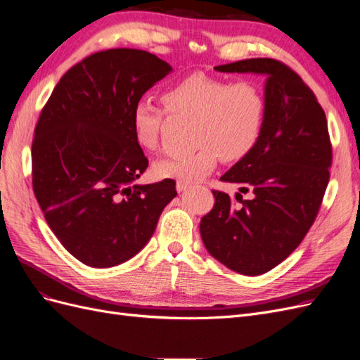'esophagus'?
I'll list each match as a JSON object with an SVG mask.
<instances>
[{
    "mask_svg": "<svg viewBox=\"0 0 360 360\" xmlns=\"http://www.w3.org/2000/svg\"><path fill=\"white\" fill-rule=\"evenodd\" d=\"M188 188H189V183H186V181H181V180H179V181H177V191H179V192L186 191Z\"/></svg>",
    "mask_w": 360,
    "mask_h": 360,
    "instance_id": "1",
    "label": "esophagus"
}]
</instances>
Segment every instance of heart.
Here are the masks:
<instances>
[{"instance_id": "obj_1", "label": "heart", "mask_w": 360, "mask_h": 360, "mask_svg": "<svg viewBox=\"0 0 360 360\" xmlns=\"http://www.w3.org/2000/svg\"><path fill=\"white\" fill-rule=\"evenodd\" d=\"M159 106L138 101L130 112V126L139 147H159L167 115L193 120V150L159 160V177L197 181L216 168L219 158L237 162L259 143L266 124L267 103L259 86L250 81L226 82L204 72H192L169 84Z\"/></svg>"}]
</instances>
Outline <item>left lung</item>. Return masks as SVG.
<instances>
[{
    "label": "left lung",
    "instance_id": "left-lung-1",
    "mask_svg": "<svg viewBox=\"0 0 360 360\" xmlns=\"http://www.w3.org/2000/svg\"><path fill=\"white\" fill-rule=\"evenodd\" d=\"M214 69L267 75L263 135L221 177L240 184L250 198L213 191V209L200 224L210 255L237 274L257 276L282 263L319 214L332 165L328 120L314 91L279 60L250 58Z\"/></svg>",
    "mask_w": 360,
    "mask_h": 360
}]
</instances>
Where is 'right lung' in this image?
<instances>
[{
  "label": "right lung",
  "instance_id": "right-lung-1",
  "mask_svg": "<svg viewBox=\"0 0 360 360\" xmlns=\"http://www.w3.org/2000/svg\"><path fill=\"white\" fill-rule=\"evenodd\" d=\"M169 72L147 51L94 52L63 75L40 112L32 191L52 233L86 266L136 255L177 195L172 179L135 184L148 159L130 126L134 105Z\"/></svg>",
  "mask_w": 360,
  "mask_h": 360
}]
</instances>
